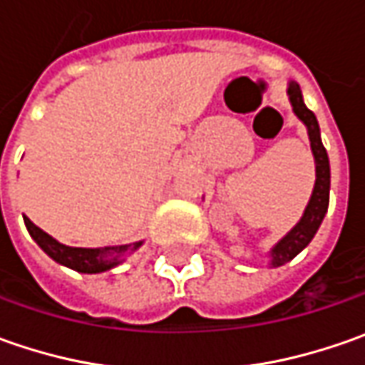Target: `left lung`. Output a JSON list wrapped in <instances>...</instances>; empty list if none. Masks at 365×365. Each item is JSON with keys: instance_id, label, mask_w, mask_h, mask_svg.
I'll use <instances>...</instances> for the list:
<instances>
[{"instance_id": "8db88e82", "label": "left lung", "mask_w": 365, "mask_h": 365, "mask_svg": "<svg viewBox=\"0 0 365 365\" xmlns=\"http://www.w3.org/2000/svg\"><path fill=\"white\" fill-rule=\"evenodd\" d=\"M287 95L292 111L299 120L304 123L307 133H309V142H311V152L315 158V187L311 192V199L304 207V213L299 219V223L290 230V232L278 240L268 252V264L272 268L284 266L287 262L299 256L307 245L311 244V240L315 237L317 230L321 227L323 217L327 213L329 207V189H331V168H329V156L327 150L321 142V130H319V121L315 113L304 106L302 101V91L297 81H288Z\"/></svg>"}]
</instances>
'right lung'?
<instances>
[{
    "mask_svg": "<svg viewBox=\"0 0 365 365\" xmlns=\"http://www.w3.org/2000/svg\"><path fill=\"white\" fill-rule=\"evenodd\" d=\"M24 223L28 227V233L32 235L36 244L40 245L50 258L58 264H63L71 270H77L83 274H101L120 266L121 262L135 252L144 242H133L123 245H106V247H73V245L61 244L52 235L42 232L38 225H34L28 217H24Z\"/></svg>",
    "mask_w": 365,
    "mask_h": 365,
    "instance_id": "add662e5",
    "label": "right lung"
}]
</instances>
